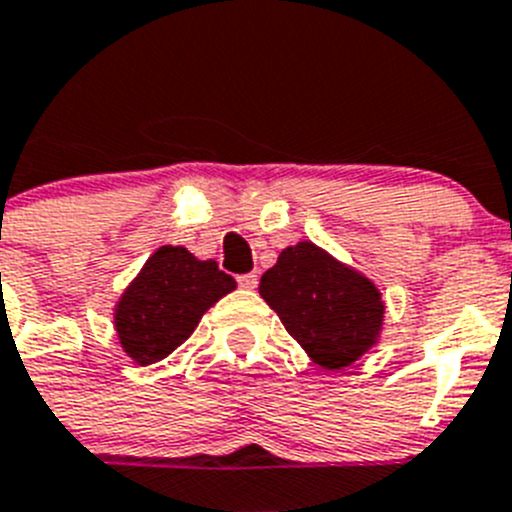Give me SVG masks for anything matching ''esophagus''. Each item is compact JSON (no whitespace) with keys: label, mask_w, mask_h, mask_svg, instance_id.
<instances>
[{"label":"esophagus","mask_w":512,"mask_h":512,"mask_svg":"<svg viewBox=\"0 0 512 512\" xmlns=\"http://www.w3.org/2000/svg\"><path fill=\"white\" fill-rule=\"evenodd\" d=\"M237 283H239V288H247V290H252V288H257V275H255V273H245V275H239V278H237Z\"/></svg>","instance_id":"34e87169"}]
</instances>
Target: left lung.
I'll return each instance as SVG.
<instances>
[{
	"mask_svg": "<svg viewBox=\"0 0 512 512\" xmlns=\"http://www.w3.org/2000/svg\"><path fill=\"white\" fill-rule=\"evenodd\" d=\"M260 296L324 370H344L380 342L385 324L380 288L308 239L280 252L260 278Z\"/></svg>",
	"mask_w": 512,
	"mask_h": 512,
	"instance_id": "1",
	"label": "left lung"
}]
</instances>
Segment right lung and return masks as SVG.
Instances as JSON below:
<instances>
[{
    "label": "right lung",
    "instance_id": "1",
    "mask_svg": "<svg viewBox=\"0 0 512 512\" xmlns=\"http://www.w3.org/2000/svg\"><path fill=\"white\" fill-rule=\"evenodd\" d=\"M237 288L214 260H199L186 247L163 245L114 303V331L137 365H155L181 347L201 316Z\"/></svg>",
    "mask_w": 512,
    "mask_h": 512
}]
</instances>
